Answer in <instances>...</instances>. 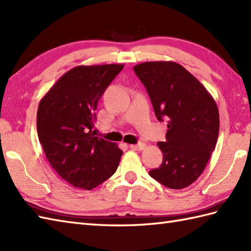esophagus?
Masks as SVG:
<instances>
[{
  "instance_id": "obj_1",
  "label": "esophagus",
  "mask_w": 251,
  "mask_h": 251,
  "mask_svg": "<svg viewBox=\"0 0 251 251\" xmlns=\"http://www.w3.org/2000/svg\"><path fill=\"white\" fill-rule=\"evenodd\" d=\"M146 143H139V145H130L129 146V148L131 149V150H134V151H141V150H143V149L146 148Z\"/></svg>"
}]
</instances>
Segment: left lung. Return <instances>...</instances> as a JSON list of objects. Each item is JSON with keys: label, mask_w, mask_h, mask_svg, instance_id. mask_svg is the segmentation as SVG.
I'll list each match as a JSON object with an SVG mask.
<instances>
[{"label": "left lung", "mask_w": 251, "mask_h": 251, "mask_svg": "<svg viewBox=\"0 0 251 251\" xmlns=\"http://www.w3.org/2000/svg\"><path fill=\"white\" fill-rule=\"evenodd\" d=\"M147 88L158 121L167 120L166 141L158 142L161 166L149 175L169 189L191 185L206 168L219 136V111L199 79L174 61L134 67Z\"/></svg>", "instance_id": "1"}]
</instances>
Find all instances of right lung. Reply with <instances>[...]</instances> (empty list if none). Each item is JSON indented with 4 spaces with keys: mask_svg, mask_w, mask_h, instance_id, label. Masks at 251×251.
Returning <instances> with one entry per match:
<instances>
[{
    "mask_svg": "<svg viewBox=\"0 0 251 251\" xmlns=\"http://www.w3.org/2000/svg\"><path fill=\"white\" fill-rule=\"evenodd\" d=\"M124 65L77 66L52 85L36 114L39 140L50 166L74 188L92 190L113 175L123 151L95 136L96 110Z\"/></svg>",
    "mask_w": 251,
    "mask_h": 251,
    "instance_id": "right-lung-1",
    "label": "right lung"
}]
</instances>
